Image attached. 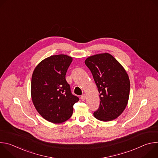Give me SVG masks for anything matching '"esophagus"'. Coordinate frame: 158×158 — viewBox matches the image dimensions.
I'll return each instance as SVG.
<instances>
[{"label":"esophagus","instance_id":"1","mask_svg":"<svg viewBox=\"0 0 158 158\" xmlns=\"http://www.w3.org/2000/svg\"><path fill=\"white\" fill-rule=\"evenodd\" d=\"M85 94H83L81 96V100L82 101H84L85 100Z\"/></svg>","mask_w":158,"mask_h":158}]
</instances>
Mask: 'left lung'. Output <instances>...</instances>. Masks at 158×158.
Here are the masks:
<instances>
[{
  "label": "left lung",
  "mask_w": 158,
  "mask_h": 158,
  "mask_svg": "<svg viewBox=\"0 0 158 158\" xmlns=\"http://www.w3.org/2000/svg\"><path fill=\"white\" fill-rule=\"evenodd\" d=\"M85 64L91 71L99 93L100 105L94 116L101 121L116 119L127 106L130 81L123 65L109 53L87 57Z\"/></svg>",
  "instance_id": "obj_1"
}]
</instances>
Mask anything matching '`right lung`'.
I'll return each mask as SVG.
<instances>
[{"label":"right lung","mask_w":158,"mask_h":158,"mask_svg":"<svg viewBox=\"0 0 158 158\" xmlns=\"http://www.w3.org/2000/svg\"><path fill=\"white\" fill-rule=\"evenodd\" d=\"M73 57L64 54L51 56L35 67L31 81V98L39 114L46 120L60 124L68 120L79 98L72 94L65 80Z\"/></svg>","instance_id":"1"}]
</instances>
